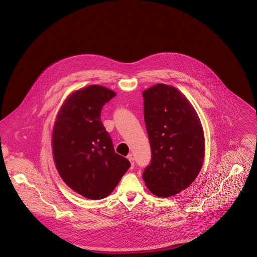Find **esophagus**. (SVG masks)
I'll use <instances>...</instances> for the list:
<instances>
[{
    "instance_id": "obj_1",
    "label": "esophagus",
    "mask_w": 257,
    "mask_h": 257,
    "mask_svg": "<svg viewBox=\"0 0 257 257\" xmlns=\"http://www.w3.org/2000/svg\"><path fill=\"white\" fill-rule=\"evenodd\" d=\"M127 158H128V160H130V162H131V169H134V168H135V158L133 157L132 154H128Z\"/></svg>"
}]
</instances>
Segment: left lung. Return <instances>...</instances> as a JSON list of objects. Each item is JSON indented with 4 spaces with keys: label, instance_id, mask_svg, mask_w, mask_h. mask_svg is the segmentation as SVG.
<instances>
[{
    "label": "left lung",
    "instance_id": "left-lung-1",
    "mask_svg": "<svg viewBox=\"0 0 257 257\" xmlns=\"http://www.w3.org/2000/svg\"><path fill=\"white\" fill-rule=\"evenodd\" d=\"M143 96L151 148L143 178L155 196L171 197L193 183L202 168L203 127L191 103L176 88L157 84Z\"/></svg>",
    "mask_w": 257,
    "mask_h": 257
}]
</instances>
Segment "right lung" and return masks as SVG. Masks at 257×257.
<instances>
[{"mask_svg": "<svg viewBox=\"0 0 257 257\" xmlns=\"http://www.w3.org/2000/svg\"><path fill=\"white\" fill-rule=\"evenodd\" d=\"M115 93L99 85L73 92L58 111L52 133L55 166L63 181L85 198L109 196L131 167L114 152L101 111Z\"/></svg>", "mask_w": 257, "mask_h": 257, "instance_id": "right-lung-1", "label": "right lung"}]
</instances>
